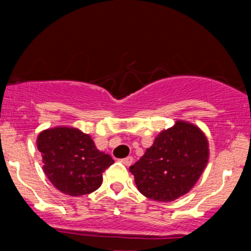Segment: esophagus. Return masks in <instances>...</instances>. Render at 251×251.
Segmentation results:
<instances>
[{
    "mask_svg": "<svg viewBox=\"0 0 251 251\" xmlns=\"http://www.w3.org/2000/svg\"><path fill=\"white\" fill-rule=\"evenodd\" d=\"M121 163L124 164V165H126V166H130L131 164L133 163V158L132 156H127V158H124V159H121Z\"/></svg>",
    "mask_w": 251,
    "mask_h": 251,
    "instance_id": "1",
    "label": "esophagus"
}]
</instances>
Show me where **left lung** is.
Returning a JSON list of instances; mask_svg holds the SVG:
<instances>
[{
    "label": "left lung",
    "mask_w": 251,
    "mask_h": 251,
    "mask_svg": "<svg viewBox=\"0 0 251 251\" xmlns=\"http://www.w3.org/2000/svg\"><path fill=\"white\" fill-rule=\"evenodd\" d=\"M207 141L197 126L177 121L163 131L137 163L130 166L138 191L156 201L188 193L206 166Z\"/></svg>",
    "instance_id": "1"
}]
</instances>
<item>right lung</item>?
<instances>
[{
	"label": "right lung",
	"instance_id": "right-lung-1",
	"mask_svg": "<svg viewBox=\"0 0 251 251\" xmlns=\"http://www.w3.org/2000/svg\"><path fill=\"white\" fill-rule=\"evenodd\" d=\"M44 171L53 186L73 197L95 192L102 174L114 163L109 154L96 148L91 137L76 128L55 127L37 137Z\"/></svg>",
	"mask_w": 251,
	"mask_h": 251
}]
</instances>
